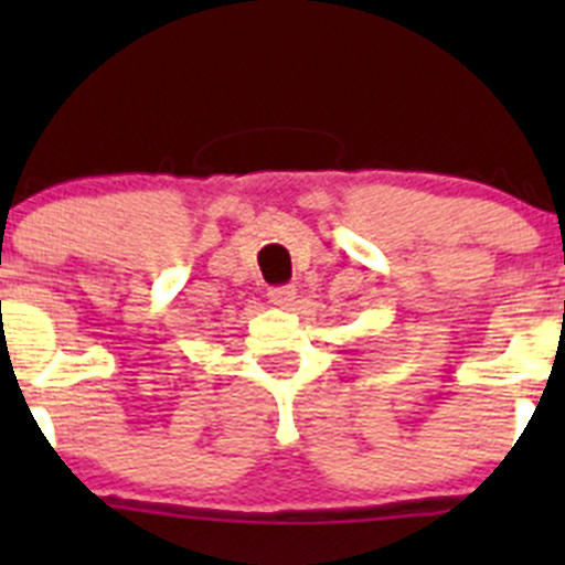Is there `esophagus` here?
Segmentation results:
<instances>
[{
  "instance_id": "34e87169",
  "label": "esophagus",
  "mask_w": 565,
  "mask_h": 565,
  "mask_svg": "<svg viewBox=\"0 0 565 565\" xmlns=\"http://www.w3.org/2000/svg\"><path fill=\"white\" fill-rule=\"evenodd\" d=\"M267 298H270V303L278 306V309H292L298 292H295V287H273L270 292H267Z\"/></svg>"
}]
</instances>
